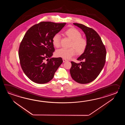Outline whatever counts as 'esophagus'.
Returning a JSON list of instances; mask_svg holds the SVG:
<instances>
[{"mask_svg": "<svg viewBox=\"0 0 125 125\" xmlns=\"http://www.w3.org/2000/svg\"><path fill=\"white\" fill-rule=\"evenodd\" d=\"M62 60H63V62H66L67 61L66 59H62Z\"/></svg>", "mask_w": 125, "mask_h": 125, "instance_id": "1", "label": "esophagus"}]
</instances>
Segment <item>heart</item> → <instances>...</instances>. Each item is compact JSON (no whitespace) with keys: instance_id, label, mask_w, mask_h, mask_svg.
I'll list each match as a JSON object with an SVG mask.
<instances>
[{"instance_id":"b5f03b06","label":"heart","mask_w":125,"mask_h":125,"mask_svg":"<svg viewBox=\"0 0 125 125\" xmlns=\"http://www.w3.org/2000/svg\"><path fill=\"white\" fill-rule=\"evenodd\" d=\"M64 34L72 40L69 49L62 48L56 51V56L63 59H69L74 56L76 52L78 54H81L85 51L87 46V41L82 37L81 32L74 28H71L66 30ZM61 37L59 34L54 35L52 39L53 45L57 48L60 46Z\"/></svg>"}]
</instances>
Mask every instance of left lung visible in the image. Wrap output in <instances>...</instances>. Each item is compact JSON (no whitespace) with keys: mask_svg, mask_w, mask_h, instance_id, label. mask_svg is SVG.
<instances>
[{"mask_svg":"<svg viewBox=\"0 0 125 125\" xmlns=\"http://www.w3.org/2000/svg\"><path fill=\"white\" fill-rule=\"evenodd\" d=\"M73 24L84 32L88 43L85 51L77 59L83 61L80 63L71 62L70 74L76 82L88 83L95 80L103 68L106 60V49L96 31L82 24Z\"/></svg>","mask_w":125,"mask_h":125,"instance_id":"left-lung-1","label":"left lung"}]
</instances>
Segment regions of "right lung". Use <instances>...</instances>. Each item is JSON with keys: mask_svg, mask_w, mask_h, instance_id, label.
I'll use <instances>...</instances> for the list:
<instances>
[{"mask_svg": "<svg viewBox=\"0 0 125 125\" xmlns=\"http://www.w3.org/2000/svg\"><path fill=\"white\" fill-rule=\"evenodd\" d=\"M66 23L41 22L29 28L19 49L20 62L24 74L34 82H49L63 61L52 58L54 48L52 39Z\"/></svg>", "mask_w": 125, "mask_h": 125, "instance_id": "add662e5", "label": "right lung"}]
</instances>
